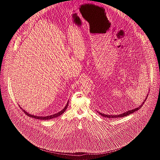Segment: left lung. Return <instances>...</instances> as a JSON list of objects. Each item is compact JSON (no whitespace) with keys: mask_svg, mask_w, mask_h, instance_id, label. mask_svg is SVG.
I'll list each match as a JSON object with an SVG mask.
<instances>
[{"mask_svg":"<svg viewBox=\"0 0 160 160\" xmlns=\"http://www.w3.org/2000/svg\"><path fill=\"white\" fill-rule=\"evenodd\" d=\"M146 100V98L144 100V102L142 103V104H141V105L140 106V107H137V108H134V109L129 110V111H128V112H125V113H122V114H119V115H110V114H109V115H107V114H104V113H101L100 112H98V113H99V114H101V116H104V117H106V118H113V119H114V118H117L125 117V116H127L131 114V113H133L134 112H136L138 109H140V108L142 107L143 104H144V102H145Z\"/></svg>","mask_w":160,"mask_h":160,"instance_id":"left-lung-1","label":"left lung"}]
</instances>
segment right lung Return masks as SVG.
Masks as SVG:
<instances>
[{
	"label": "right lung",
	"instance_id": "add662e5",
	"mask_svg": "<svg viewBox=\"0 0 160 160\" xmlns=\"http://www.w3.org/2000/svg\"><path fill=\"white\" fill-rule=\"evenodd\" d=\"M68 106V102H67V104L66 105V106L65 107V108H64L63 110H62L61 112H58V113H56V114H53V115H51V116H43V117H42V116H33V115H32V114H29V113H27V112H25L24 110H23V112H24L25 114H26V115H28V116H30L31 118H35V119H40V120H48V119H53V118H57V117H58L59 116H61V114H63V113L65 112L66 109L67 108ZM20 108H22V107H20Z\"/></svg>",
	"mask_w": 160,
	"mask_h": 160
}]
</instances>
